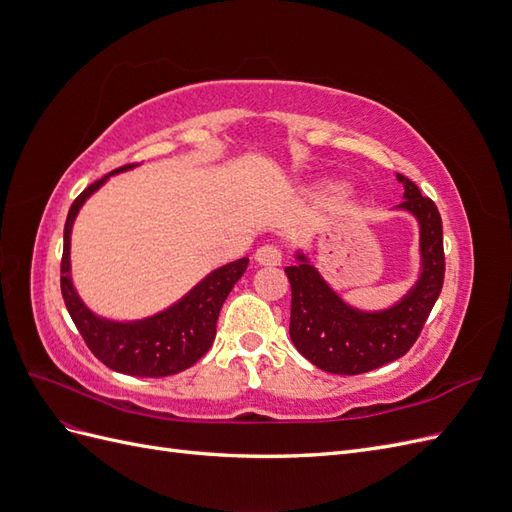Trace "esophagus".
Returning a JSON list of instances; mask_svg holds the SVG:
<instances>
[{
    "mask_svg": "<svg viewBox=\"0 0 512 512\" xmlns=\"http://www.w3.org/2000/svg\"><path fill=\"white\" fill-rule=\"evenodd\" d=\"M254 260L262 267H277L282 262V252L275 245H262L256 250Z\"/></svg>",
    "mask_w": 512,
    "mask_h": 512,
    "instance_id": "34e87169",
    "label": "esophagus"
}]
</instances>
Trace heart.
Instances as JSON below:
<instances>
[{
    "instance_id": "b5f03b06",
    "label": "heart",
    "mask_w": 512,
    "mask_h": 512,
    "mask_svg": "<svg viewBox=\"0 0 512 512\" xmlns=\"http://www.w3.org/2000/svg\"><path fill=\"white\" fill-rule=\"evenodd\" d=\"M346 190V183L344 181H337V179H322L314 185V194L324 196V198H331L342 194Z\"/></svg>"
}]
</instances>
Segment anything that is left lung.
I'll return each mask as SVG.
<instances>
[{
  "label": "left lung",
  "instance_id": "obj_1",
  "mask_svg": "<svg viewBox=\"0 0 512 512\" xmlns=\"http://www.w3.org/2000/svg\"><path fill=\"white\" fill-rule=\"evenodd\" d=\"M397 181L404 185V200L393 211H404L416 222L418 271L395 303L382 309L350 305L301 247L294 250L297 262L284 269L292 288V344L309 363L329 374H365L404 356L440 297L444 247L438 207L421 196L408 177L397 175Z\"/></svg>",
  "mask_w": 512,
  "mask_h": 512
}]
</instances>
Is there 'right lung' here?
I'll list each match as a JSON object with an SVG mask.
<instances>
[{"instance_id": "1", "label": "right lung", "mask_w": 512, "mask_h": 512, "mask_svg": "<svg viewBox=\"0 0 512 512\" xmlns=\"http://www.w3.org/2000/svg\"><path fill=\"white\" fill-rule=\"evenodd\" d=\"M134 164L121 166L113 173L91 183L74 200L64 226V258H61V297L83 335L85 344L98 359L119 374L141 378H164L192 367L215 339L220 309L228 292L245 273L250 258L232 260L207 273L181 299L160 312L138 320H115L96 314L83 299L72 280V228L76 215L113 175L132 170Z\"/></svg>"}]
</instances>
